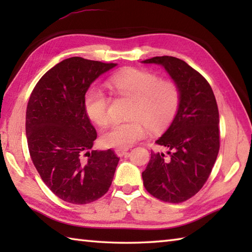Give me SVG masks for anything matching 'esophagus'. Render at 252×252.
<instances>
[{
  "instance_id": "obj_1",
  "label": "esophagus",
  "mask_w": 252,
  "mask_h": 252,
  "mask_svg": "<svg viewBox=\"0 0 252 252\" xmlns=\"http://www.w3.org/2000/svg\"><path fill=\"white\" fill-rule=\"evenodd\" d=\"M115 153L118 157H123L127 155V149L126 148H116Z\"/></svg>"
}]
</instances>
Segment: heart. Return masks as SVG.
<instances>
[{
    "label": "heart",
    "instance_id": "b5f03b06",
    "mask_svg": "<svg viewBox=\"0 0 252 252\" xmlns=\"http://www.w3.org/2000/svg\"><path fill=\"white\" fill-rule=\"evenodd\" d=\"M116 93L132 99L126 122L111 123L101 132L105 146L126 148L140 141L146 134L145 126L159 131L173 120L178 112L181 94L173 81L159 80L155 73L127 69L112 76L107 81ZM84 110L96 125L108 121V97L98 87H91L84 95Z\"/></svg>",
    "mask_w": 252,
    "mask_h": 252
}]
</instances>
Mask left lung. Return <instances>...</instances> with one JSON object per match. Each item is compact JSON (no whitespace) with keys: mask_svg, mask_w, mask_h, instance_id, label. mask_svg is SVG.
I'll return each mask as SVG.
<instances>
[{"mask_svg":"<svg viewBox=\"0 0 252 252\" xmlns=\"http://www.w3.org/2000/svg\"><path fill=\"white\" fill-rule=\"evenodd\" d=\"M160 65L178 85V112L156 143L167 153L152 152L143 171L146 190L167 202H183L200 190L215 165L220 149L219 110L213 91L199 72L172 56L141 62Z\"/></svg>","mask_w":252,"mask_h":252,"instance_id":"obj_1","label":"left lung"}]
</instances>
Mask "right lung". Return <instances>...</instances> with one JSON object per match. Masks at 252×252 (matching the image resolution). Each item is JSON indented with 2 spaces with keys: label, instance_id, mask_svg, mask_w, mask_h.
I'll return each instance as SVG.
<instances>
[{
  "label": "right lung",
  "instance_id": "1",
  "mask_svg": "<svg viewBox=\"0 0 252 252\" xmlns=\"http://www.w3.org/2000/svg\"><path fill=\"white\" fill-rule=\"evenodd\" d=\"M116 66L67 58L50 69L30 95L26 112L30 156L45 185L63 201L90 203L111 185L119 158L111 149H91L97 134L83 100L91 84Z\"/></svg>",
  "mask_w": 252,
  "mask_h": 252
}]
</instances>
